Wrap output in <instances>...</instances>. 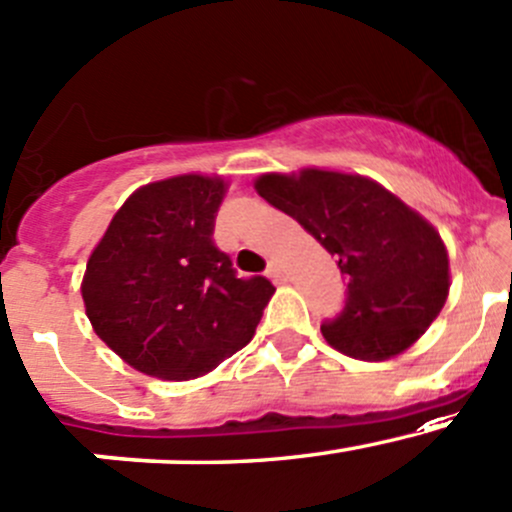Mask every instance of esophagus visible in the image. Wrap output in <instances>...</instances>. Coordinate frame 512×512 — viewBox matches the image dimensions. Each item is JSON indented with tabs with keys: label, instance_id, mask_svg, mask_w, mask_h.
<instances>
[{
	"label": "esophagus",
	"instance_id": "obj_1",
	"mask_svg": "<svg viewBox=\"0 0 512 512\" xmlns=\"http://www.w3.org/2000/svg\"><path fill=\"white\" fill-rule=\"evenodd\" d=\"M267 277H272L274 282H282V279H284V267H282V262H279V260L269 262Z\"/></svg>",
	"mask_w": 512,
	"mask_h": 512
}]
</instances>
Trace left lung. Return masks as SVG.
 I'll use <instances>...</instances> for the list:
<instances>
[{"label":"left lung","instance_id":"left-lung-1","mask_svg":"<svg viewBox=\"0 0 512 512\" xmlns=\"http://www.w3.org/2000/svg\"><path fill=\"white\" fill-rule=\"evenodd\" d=\"M255 189L338 260L345 308L320 333L342 355L396 357L440 316L449 294L447 247L432 223L389 189L362 174L316 167L262 174Z\"/></svg>","mask_w":512,"mask_h":512}]
</instances>
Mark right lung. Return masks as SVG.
Masks as SVG:
<instances>
[{
  "instance_id": "obj_1",
  "label": "right lung",
  "mask_w": 512,
  "mask_h": 512,
  "mask_svg": "<svg viewBox=\"0 0 512 512\" xmlns=\"http://www.w3.org/2000/svg\"><path fill=\"white\" fill-rule=\"evenodd\" d=\"M228 184L179 174L123 201L87 260L82 299L94 333L123 362L165 381L209 374L255 335L274 286L238 279L213 243Z\"/></svg>"
}]
</instances>
